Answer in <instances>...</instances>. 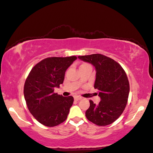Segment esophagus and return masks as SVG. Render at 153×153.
<instances>
[{
    "label": "esophagus",
    "mask_w": 153,
    "mask_h": 153,
    "mask_svg": "<svg viewBox=\"0 0 153 153\" xmlns=\"http://www.w3.org/2000/svg\"><path fill=\"white\" fill-rule=\"evenodd\" d=\"M82 99V97H79V96H76L74 97V100H76V101H78V100Z\"/></svg>",
    "instance_id": "obj_1"
}]
</instances>
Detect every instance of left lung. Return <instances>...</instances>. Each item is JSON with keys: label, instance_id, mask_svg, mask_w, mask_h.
I'll return each instance as SVG.
<instances>
[{"label": "left lung", "instance_id": "left-lung-1", "mask_svg": "<svg viewBox=\"0 0 153 153\" xmlns=\"http://www.w3.org/2000/svg\"><path fill=\"white\" fill-rule=\"evenodd\" d=\"M79 59L95 67V89L99 90L100 101L98 105L90 100L86 118L97 126L113 123L124 110L129 93V84L125 71L110 58L100 54L79 56Z\"/></svg>", "mask_w": 153, "mask_h": 153}]
</instances>
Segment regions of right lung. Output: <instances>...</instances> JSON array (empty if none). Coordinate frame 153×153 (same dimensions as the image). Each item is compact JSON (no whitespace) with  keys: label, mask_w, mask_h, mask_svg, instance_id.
Segmentation results:
<instances>
[{"label":"right lung","mask_w":153,"mask_h":153,"mask_svg":"<svg viewBox=\"0 0 153 153\" xmlns=\"http://www.w3.org/2000/svg\"><path fill=\"white\" fill-rule=\"evenodd\" d=\"M77 57H51L32 68L25 80L24 94L27 108L37 121L53 127L66 120L74 102L73 97L54 93L62 84L65 72Z\"/></svg>","instance_id":"obj_1"}]
</instances>
